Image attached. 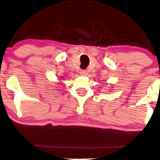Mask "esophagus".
I'll return each mask as SVG.
<instances>
[{"label":"esophagus","mask_w":160,"mask_h":160,"mask_svg":"<svg viewBox=\"0 0 160 160\" xmlns=\"http://www.w3.org/2000/svg\"><path fill=\"white\" fill-rule=\"evenodd\" d=\"M80 73L81 74L82 76H86L88 74V71L85 70H81L80 71Z\"/></svg>","instance_id":"34e87169"}]
</instances>
